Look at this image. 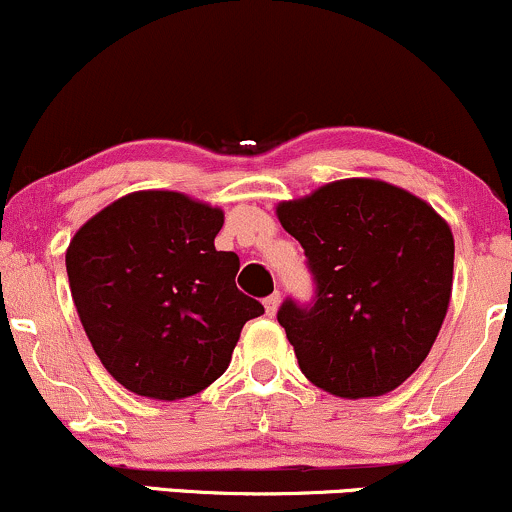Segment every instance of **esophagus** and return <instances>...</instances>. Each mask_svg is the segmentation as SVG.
<instances>
[{"label":"esophagus","instance_id":"esophagus-1","mask_svg":"<svg viewBox=\"0 0 512 512\" xmlns=\"http://www.w3.org/2000/svg\"><path fill=\"white\" fill-rule=\"evenodd\" d=\"M279 303H281L279 291L272 293V296L264 298V310H267V315H269V317H274V315H276V310H279Z\"/></svg>","mask_w":512,"mask_h":512}]
</instances>
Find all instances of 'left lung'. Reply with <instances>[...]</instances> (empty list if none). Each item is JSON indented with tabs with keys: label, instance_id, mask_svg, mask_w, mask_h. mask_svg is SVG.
<instances>
[{
	"label": "left lung",
	"instance_id": "obj_1",
	"mask_svg": "<svg viewBox=\"0 0 512 512\" xmlns=\"http://www.w3.org/2000/svg\"><path fill=\"white\" fill-rule=\"evenodd\" d=\"M315 298L276 320L310 383L344 399L392 392L424 363L450 305L455 240L431 204L383 180L349 178L281 202Z\"/></svg>",
	"mask_w": 512,
	"mask_h": 512
}]
</instances>
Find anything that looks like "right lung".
Instances as JSON below:
<instances>
[{
    "instance_id": "add662e5",
    "label": "right lung",
    "mask_w": 512,
    "mask_h": 512,
    "mask_svg": "<svg viewBox=\"0 0 512 512\" xmlns=\"http://www.w3.org/2000/svg\"><path fill=\"white\" fill-rule=\"evenodd\" d=\"M223 211L170 190L120 197L76 231L69 289L88 342L134 395L182 399L231 363L240 330L264 313L238 291L236 252L214 248Z\"/></svg>"
}]
</instances>
